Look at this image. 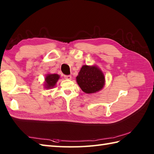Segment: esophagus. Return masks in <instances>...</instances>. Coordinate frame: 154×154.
Returning <instances> with one entry per match:
<instances>
[{
	"instance_id": "34e87169",
	"label": "esophagus",
	"mask_w": 154,
	"mask_h": 154,
	"mask_svg": "<svg viewBox=\"0 0 154 154\" xmlns=\"http://www.w3.org/2000/svg\"><path fill=\"white\" fill-rule=\"evenodd\" d=\"M65 79H71V75H64Z\"/></svg>"
}]
</instances>
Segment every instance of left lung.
<instances>
[{
    "label": "left lung",
    "mask_w": 154,
    "mask_h": 154,
    "mask_svg": "<svg viewBox=\"0 0 154 154\" xmlns=\"http://www.w3.org/2000/svg\"><path fill=\"white\" fill-rule=\"evenodd\" d=\"M77 82L83 92L90 94L96 93L103 89L104 76L96 66L83 65L77 75Z\"/></svg>",
    "instance_id": "left-lung-1"
}]
</instances>
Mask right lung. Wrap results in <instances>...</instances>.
<instances>
[{
  "label": "right lung",
  "mask_w": 154,
  "mask_h": 154,
  "mask_svg": "<svg viewBox=\"0 0 154 154\" xmlns=\"http://www.w3.org/2000/svg\"><path fill=\"white\" fill-rule=\"evenodd\" d=\"M60 79V76L57 74H48L46 75L45 78V86L48 89H50V88H53L55 84H56L57 81Z\"/></svg>",
  "instance_id": "obj_1"
}]
</instances>
